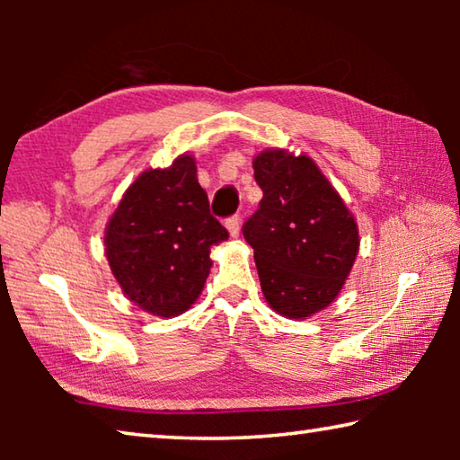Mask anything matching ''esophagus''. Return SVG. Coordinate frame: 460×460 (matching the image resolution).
Segmentation results:
<instances>
[{
	"label": "esophagus",
	"mask_w": 460,
	"mask_h": 460,
	"mask_svg": "<svg viewBox=\"0 0 460 460\" xmlns=\"http://www.w3.org/2000/svg\"><path fill=\"white\" fill-rule=\"evenodd\" d=\"M227 229H229V235L233 237V239H237L239 237V233H241V219H239V215H235V217H229L227 219Z\"/></svg>",
	"instance_id": "obj_1"
}]
</instances>
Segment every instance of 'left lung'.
I'll list each match as a JSON object with an SVG mask.
<instances>
[{"mask_svg":"<svg viewBox=\"0 0 460 460\" xmlns=\"http://www.w3.org/2000/svg\"><path fill=\"white\" fill-rule=\"evenodd\" d=\"M263 190L243 225L261 292L286 318L316 314L337 298L359 252L353 215L308 155L263 150L253 160Z\"/></svg>","mask_w":460,"mask_h":460,"instance_id":"left-lung-1","label":"left lung"}]
</instances>
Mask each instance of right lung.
<instances>
[{"label":"right lung","mask_w":460,"mask_h":460,"mask_svg":"<svg viewBox=\"0 0 460 460\" xmlns=\"http://www.w3.org/2000/svg\"><path fill=\"white\" fill-rule=\"evenodd\" d=\"M229 237L208 211L197 162L182 154L168 168L139 174L105 229V255L123 294L154 316L189 310L211 271V249Z\"/></svg>","instance_id":"obj_1"}]
</instances>
